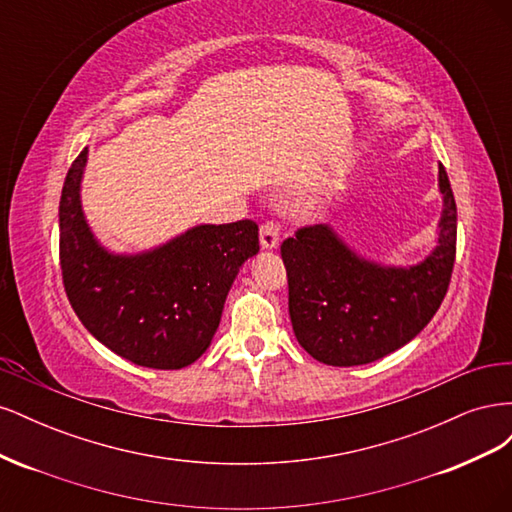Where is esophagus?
I'll return each mask as SVG.
<instances>
[{
  "label": "esophagus",
  "mask_w": 512,
  "mask_h": 512,
  "mask_svg": "<svg viewBox=\"0 0 512 512\" xmlns=\"http://www.w3.org/2000/svg\"><path fill=\"white\" fill-rule=\"evenodd\" d=\"M260 245L262 250H277V245H280V228H277L275 222H267L260 228Z\"/></svg>",
  "instance_id": "34e87169"
}]
</instances>
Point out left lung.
<instances>
[{"label": "left lung", "instance_id": "1", "mask_svg": "<svg viewBox=\"0 0 512 512\" xmlns=\"http://www.w3.org/2000/svg\"><path fill=\"white\" fill-rule=\"evenodd\" d=\"M438 190L436 245L416 265L365 258L331 224L301 228L282 243L292 331L316 361L333 367L374 363L412 342L438 312L457 243L455 196L442 164Z\"/></svg>", "mask_w": 512, "mask_h": 512}]
</instances>
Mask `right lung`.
Listing matches in <instances>:
<instances>
[{
    "instance_id": "obj_1",
    "label": "right lung",
    "mask_w": 512,
    "mask_h": 512,
    "mask_svg": "<svg viewBox=\"0 0 512 512\" xmlns=\"http://www.w3.org/2000/svg\"><path fill=\"white\" fill-rule=\"evenodd\" d=\"M89 149L59 200V262L70 305L108 350L151 369L192 365L211 346L232 282L258 254L250 220L198 224L143 252H111L91 230L81 183Z\"/></svg>"
}]
</instances>
